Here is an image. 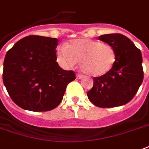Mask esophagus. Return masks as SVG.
Segmentation results:
<instances>
[{
    "mask_svg": "<svg viewBox=\"0 0 149 149\" xmlns=\"http://www.w3.org/2000/svg\"><path fill=\"white\" fill-rule=\"evenodd\" d=\"M83 78V76L82 75V74H78L77 75H76V79H81Z\"/></svg>",
    "mask_w": 149,
    "mask_h": 149,
    "instance_id": "34e87169",
    "label": "esophagus"
}]
</instances>
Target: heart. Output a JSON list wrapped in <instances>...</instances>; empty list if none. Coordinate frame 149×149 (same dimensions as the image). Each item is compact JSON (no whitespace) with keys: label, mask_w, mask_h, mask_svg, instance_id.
I'll use <instances>...</instances> for the list:
<instances>
[{"label":"heart","mask_w":149,"mask_h":149,"mask_svg":"<svg viewBox=\"0 0 149 149\" xmlns=\"http://www.w3.org/2000/svg\"><path fill=\"white\" fill-rule=\"evenodd\" d=\"M56 57L64 68L74 67L80 60V67L84 72L94 77L108 73L116 60L111 45L87 38L74 40L58 47Z\"/></svg>","instance_id":"b5f03b06"}]
</instances>
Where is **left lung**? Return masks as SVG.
I'll use <instances>...</instances> for the list:
<instances>
[{"mask_svg":"<svg viewBox=\"0 0 149 149\" xmlns=\"http://www.w3.org/2000/svg\"><path fill=\"white\" fill-rule=\"evenodd\" d=\"M98 39L113 47L116 60L108 73L93 79L88 98L101 108L123 106L133 98L143 82L141 52L129 38L119 33L102 35Z\"/></svg>","mask_w":149,"mask_h":149,"instance_id":"obj_1","label":"left lung"}]
</instances>
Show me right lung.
Listing matches in <instances>:
<instances>
[{
    "mask_svg": "<svg viewBox=\"0 0 149 149\" xmlns=\"http://www.w3.org/2000/svg\"><path fill=\"white\" fill-rule=\"evenodd\" d=\"M58 40L40 36L23 38L8 50L3 68V82L20 108L45 112L60 104L68 83L75 79L56 62Z\"/></svg>",
    "mask_w": 149,
    "mask_h": 149,
    "instance_id": "1",
    "label": "right lung"
}]
</instances>
